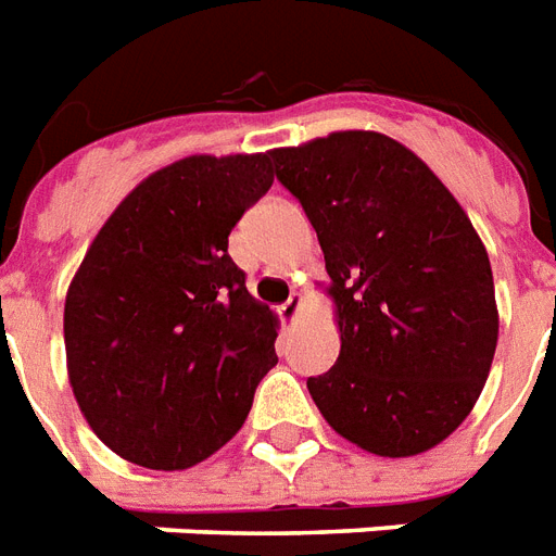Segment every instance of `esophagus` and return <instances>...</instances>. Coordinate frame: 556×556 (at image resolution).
I'll return each instance as SVG.
<instances>
[{"label":"esophagus","instance_id":"1","mask_svg":"<svg viewBox=\"0 0 556 556\" xmlns=\"http://www.w3.org/2000/svg\"><path fill=\"white\" fill-rule=\"evenodd\" d=\"M300 306H303V296L300 294L288 296L286 303L279 306V317H282V324H294L296 317H300Z\"/></svg>","mask_w":556,"mask_h":556}]
</instances>
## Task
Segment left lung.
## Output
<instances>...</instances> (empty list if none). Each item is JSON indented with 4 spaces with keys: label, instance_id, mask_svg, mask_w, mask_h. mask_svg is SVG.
<instances>
[{
    "label": "left lung",
    "instance_id": "8db88e82",
    "mask_svg": "<svg viewBox=\"0 0 556 556\" xmlns=\"http://www.w3.org/2000/svg\"><path fill=\"white\" fill-rule=\"evenodd\" d=\"M270 160L315 227L341 332L332 370L306 381L312 400L364 452H429L476 408L498 344L484 241L384 134L334 130Z\"/></svg>",
    "mask_w": 556,
    "mask_h": 556
}]
</instances>
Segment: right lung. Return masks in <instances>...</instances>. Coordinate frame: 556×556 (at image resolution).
Returning a JSON list of instances; mask_svg holds the SVG:
<instances>
[{"label":"right lung","instance_id":"obj_1","mask_svg":"<svg viewBox=\"0 0 556 556\" xmlns=\"http://www.w3.org/2000/svg\"><path fill=\"white\" fill-rule=\"evenodd\" d=\"M270 184V151L184 156L118 203L75 270L63 306L72 393L130 464L172 472L206 460L277 364V315L227 253Z\"/></svg>","mask_w":556,"mask_h":556}]
</instances>
